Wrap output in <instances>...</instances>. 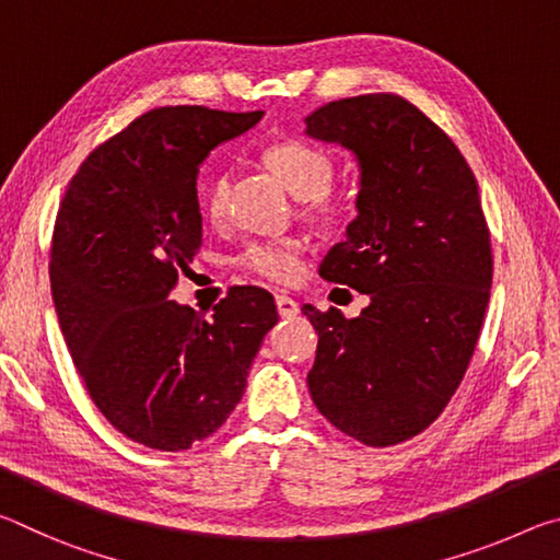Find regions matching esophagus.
<instances>
[{
  "label": "esophagus",
  "instance_id": "34e87169",
  "mask_svg": "<svg viewBox=\"0 0 560 560\" xmlns=\"http://www.w3.org/2000/svg\"><path fill=\"white\" fill-rule=\"evenodd\" d=\"M277 311L281 318H293L299 314V303L287 296V293H277Z\"/></svg>",
  "mask_w": 560,
  "mask_h": 560
}]
</instances>
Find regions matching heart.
<instances>
[{
  "label": "heart",
  "instance_id": "heart-1",
  "mask_svg": "<svg viewBox=\"0 0 560 560\" xmlns=\"http://www.w3.org/2000/svg\"><path fill=\"white\" fill-rule=\"evenodd\" d=\"M264 160L296 200H308L318 212L328 210L326 192L334 179V160L326 150L303 143V140H287V143L271 145L264 153ZM226 192H230V175L226 173L217 175L205 189L202 207L212 222H220L226 212ZM236 261L254 277L287 283L301 269V244L296 240L252 242L244 246Z\"/></svg>",
  "mask_w": 560,
  "mask_h": 560
}]
</instances>
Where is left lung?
I'll use <instances>...</instances> for the list:
<instances>
[{
    "instance_id": "1",
    "label": "left lung",
    "mask_w": 560,
    "mask_h": 560,
    "mask_svg": "<svg viewBox=\"0 0 560 560\" xmlns=\"http://www.w3.org/2000/svg\"><path fill=\"white\" fill-rule=\"evenodd\" d=\"M306 136L360 167L358 217L318 273L371 296L358 318L301 308L318 334L308 390L334 428L390 447L438 420L479 340L494 273L479 187L447 132L395 93L326 103Z\"/></svg>"
}]
</instances>
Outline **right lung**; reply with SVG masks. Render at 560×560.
Wrapping results in <instances>:
<instances>
[{
  "instance_id": "1",
  "label": "right lung",
  "mask_w": 560,
  "mask_h": 560,
  "mask_svg": "<svg viewBox=\"0 0 560 560\" xmlns=\"http://www.w3.org/2000/svg\"><path fill=\"white\" fill-rule=\"evenodd\" d=\"M261 116L148 110L83 160L56 214L51 296L75 371L113 428L150 450L220 430L279 320L259 287L226 291L212 318L170 301L202 244L200 165Z\"/></svg>"
}]
</instances>
